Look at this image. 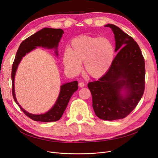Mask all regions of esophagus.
Wrapping results in <instances>:
<instances>
[{
	"label": "esophagus",
	"instance_id": "esophagus-1",
	"mask_svg": "<svg viewBox=\"0 0 158 158\" xmlns=\"http://www.w3.org/2000/svg\"><path fill=\"white\" fill-rule=\"evenodd\" d=\"M78 85H79L80 88H83L84 85H85V84H84V82H79L78 83Z\"/></svg>",
	"mask_w": 158,
	"mask_h": 158
}]
</instances>
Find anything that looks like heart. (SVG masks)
<instances>
[{"label":"heart","mask_w":158,"mask_h":158,"mask_svg":"<svg viewBox=\"0 0 158 158\" xmlns=\"http://www.w3.org/2000/svg\"><path fill=\"white\" fill-rule=\"evenodd\" d=\"M114 58V49L107 39L80 35L70 42L69 49L63 55V63L68 73L76 75L82 63L85 73L92 78H100L107 73Z\"/></svg>","instance_id":"b5f03b06"}]
</instances>
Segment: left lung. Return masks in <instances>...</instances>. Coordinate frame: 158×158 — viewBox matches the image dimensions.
<instances>
[{
	"label": "left lung",
	"mask_w": 158,
	"mask_h": 158,
	"mask_svg": "<svg viewBox=\"0 0 158 158\" xmlns=\"http://www.w3.org/2000/svg\"><path fill=\"white\" fill-rule=\"evenodd\" d=\"M114 35L115 51L111 67L98 81L89 82L96 116L113 121L126 117L141 99L145 88V63L132 37L113 24H107Z\"/></svg>",
	"instance_id": "1"
}]
</instances>
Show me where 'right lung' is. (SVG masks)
Listing matches in <instances>:
<instances>
[{
	"mask_svg": "<svg viewBox=\"0 0 158 158\" xmlns=\"http://www.w3.org/2000/svg\"><path fill=\"white\" fill-rule=\"evenodd\" d=\"M63 33L64 31L62 29H53V28L49 27L43 28L42 30L35 33L34 34L27 37V39L21 43L12 64L11 78L14 99L26 115L35 121L47 123L59 120L67 107L71 96L78 88V82L73 81V82L66 83L61 85L59 97L54 106L51 107L49 111L44 114H31L26 111L19 105L16 98L15 89H14V79H15L18 66L23 57L28 52L36 49L37 47H41L48 49H54L56 55L58 56L57 49H58L59 43L60 42Z\"/></svg>",
	"mask_w": 158,
	"mask_h": 158,
	"instance_id": "right-lung-1",
	"label": "right lung"
}]
</instances>
